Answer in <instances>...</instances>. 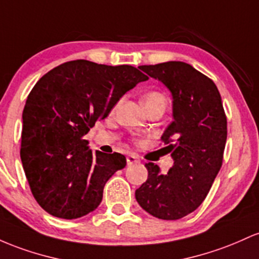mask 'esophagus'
<instances>
[{
    "label": "esophagus",
    "mask_w": 259,
    "mask_h": 259,
    "mask_svg": "<svg viewBox=\"0 0 259 259\" xmlns=\"http://www.w3.org/2000/svg\"><path fill=\"white\" fill-rule=\"evenodd\" d=\"M135 162H139V159L136 155L130 154V155L127 156V165H132V164H135Z\"/></svg>",
    "instance_id": "1"
}]
</instances>
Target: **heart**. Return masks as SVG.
<instances>
[{
  "mask_svg": "<svg viewBox=\"0 0 259 259\" xmlns=\"http://www.w3.org/2000/svg\"><path fill=\"white\" fill-rule=\"evenodd\" d=\"M142 101H143V105L145 107V110L149 109L150 106L159 105V104L166 106V97H165L162 93H159V92L147 93V94L142 98Z\"/></svg>",
  "mask_w": 259,
  "mask_h": 259,
  "instance_id": "heart-1",
  "label": "heart"
}]
</instances>
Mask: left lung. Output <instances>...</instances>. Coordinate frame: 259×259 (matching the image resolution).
<instances>
[{
	"instance_id": "left-lung-1",
	"label": "left lung",
	"mask_w": 259,
	"mask_h": 259,
	"mask_svg": "<svg viewBox=\"0 0 259 259\" xmlns=\"http://www.w3.org/2000/svg\"><path fill=\"white\" fill-rule=\"evenodd\" d=\"M139 68L172 95L174 121L161 141L174 165L164 175L158 165L145 164L148 179L136 190V199L153 217L181 219L202 204L222 167L228 137L222 97L210 78L181 61Z\"/></svg>"
}]
</instances>
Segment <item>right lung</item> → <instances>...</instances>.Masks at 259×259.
I'll return each instance as SVG.
<instances>
[{"instance_id":"right-lung-1","label":"right lung","mask_w":259,"mask_h":259,"mask_svg":"<svg viewBox=\"0 0 259 259\" xmlns=\"http://www.w3.org/2000/svg\"><path fill=\"white\" fill-rule=\"evenodd\" d=\"M147 79L128 65L75 60L37 80L23 110L20 159L44 210L77 219L98 208L104 186L126 166V158L120 153L93 154L84 136L127 92Z\"/></svg>"}]
</instances>
